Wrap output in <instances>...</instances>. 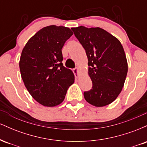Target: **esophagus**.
I'll return each instance as SVG.
<instances>
[{
  "mask_svg": "<svg viewBox=\"0 0 147 147\" xmlns=\"http://www.w3.org/2000/svg\"><path fill=\"white\" fill-rule=\"evenodd\" d=\"M73 72L75 74V76L76 78H79V68H76L75 69H73Z\"/></svg>",
  "mask_w": 147,
  "mask_h": 147,
  "instance_id": "obj_1",
  "label": "esophagus"
}]
</instances>
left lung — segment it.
I'll use <instances>...</instances> for the list:
<instances>
[{
  "instance_id": "8db88e82",
  "label": "left lung",
  "mask_w": 147,
  "mask_h": 147,
  "mask_svg": "<svg viewBox=\"0 0 147 147\" xmlns=\"http://www.w3.org/2000/svg\"><path fill=\"white\" fill-rule=\"evenodd\" d=\"M85 49L92 89L84 92L87 102L96 107L112 103L119 95L128 72V63L120 41L100 28H72Z\"/></svg>"
}]
</instances>
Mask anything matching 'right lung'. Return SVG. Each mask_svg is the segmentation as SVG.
<instances>
[{
    "label": "right lung",
    "instance_id": "right-lung-1",
    "mask_svg": "<svg viewBox=\"0 0 147 147\" xmlns=\"http://www.w3.org/2000/svg\"><path fill=\"white\" fill-rule=\"evenodd\" d=\"M72 34L66 27H45L30 38L22 50L19 61L21 78L29 93L41 105H59L75 82L73 72L63 66L61 52Z\"/></svg>",
    "mask_w": 147,
    "mask_h": 147
}]
</instances>
